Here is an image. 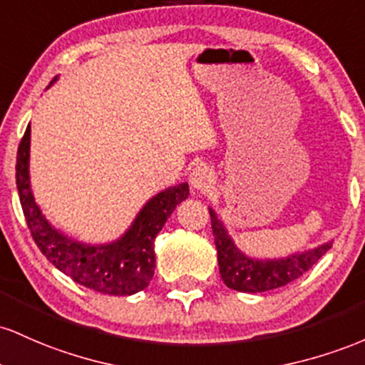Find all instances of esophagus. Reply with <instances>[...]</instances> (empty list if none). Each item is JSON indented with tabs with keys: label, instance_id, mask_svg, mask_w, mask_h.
Wrapping results in <instances>:
<instances>
[{
	"label": "esophagus",
	"instance_id": "34e87169",
	"mask_svg": "<svg viewBox=\"0 0 365 365\" xmlns=\"http://www.w3.org/2000/svg\"><path fill=\"white\" fill-rule=\"evenodd\" d=\"M190 182L195 190L198 191H207L208 187L214 184V172H212L210 167H207L205 163H200L196 165L190 174Z\"/></svg>",
	"mask_w": 365,
	"mask_h": 365
}]
</instances>
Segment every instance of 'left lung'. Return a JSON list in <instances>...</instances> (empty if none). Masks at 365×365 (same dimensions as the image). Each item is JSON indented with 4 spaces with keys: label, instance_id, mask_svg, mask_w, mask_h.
Wrapping results in <instances>:
<instances>
[{
    "label": "left lung",
    "instance_id": "left-lung-1",
    "mask_svg": "<svg viewBox=\"0 0 365 365\" xmlns=\"http://www.w3.org/2000/svg\"><path fill=\"white\" fill-rule=\"evenodd\" d=\"M208 212H210L212 231L215 237L220 276L227 288L241 293L269 292V289L281 288V286L298 279L333 247V241H327L312 250L293 253V255L282 257V259H253L236 247L214 208H208Z\"/></svg>",
    "mask_w": 365,
    "mask_h": 365
}]
</instances>
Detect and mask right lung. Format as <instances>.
I'll return each instance as SVG.
<instances>
[{
  "instance_id": "1",
  "label": "right lung",
  "mask_w": 365,
  "mask_h": 365,
  "mask_svg": "<svg viewBox=\"0 0 365 365\" xmlns=\"http://www.w3.org/2000/svg\"><path fill=\"white\" fill-rule=\"evenodd\" d=\"M55 81H51V84ZM29 151L31 125H27L19 145L15 169L20 205L31 235L43 255L65 276L94 292L128 297L145 289L155 272V237L174 208L190 195L187 182L167 187L150 198L118 240L105 245H88L53 227L43 215L31 191Z\"/></svg>"
}]
</instances>
